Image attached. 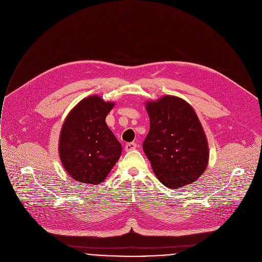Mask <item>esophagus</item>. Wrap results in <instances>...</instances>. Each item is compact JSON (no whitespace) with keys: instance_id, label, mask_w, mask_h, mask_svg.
<instances>
[{"instance_id":"esophagus-1","label":"esophagus","mask_w":262,"mask_h":262,"mask_svg":"<svg viewBox=\"0 0 262 262\" xmlns=\"http://www.w3.org/2000/svg\"><path fill=\"white\" fill-rule=\"evenodd\" d=\"M135 148H136V143H135V142H128V143H126V145H125L126 151H131V150H133V149H135Z\"/></svg>"}]
</instances>
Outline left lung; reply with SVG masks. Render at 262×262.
Listing matches in <instances>:
<instances>
[{
	"label": "left lung",
	"mask_w": 262,
	"mask_h": 262,
	"mask_svg": "<svg viewBox=\"0 0 262 262\" xmlns=\"http://www.w3.org/2000/svg\"><path fill=\"white\" fill-rule=\"evenodd\" d=\"M149 131L142 148L159 181L181 188L196 181L205 170L208 148L201 124L189 104L164 96L148 102Z\"/></svg>",
	"instance_id": "8db88e82"
}]
</instances>
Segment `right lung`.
<instances>
[{"mask_svg":"<svg viewBox=\"0 0 262 262\" xmlns=\"http://www.w3.org/2000/svg\"><path fill=\"white\" fill-rule=\"evenodd\" d=\"M114 105L91 96L80 101L64 122L60 158L67 172L79 183L103 182L122 154V144L105 122Z\"/></svg>","mask_w":262,"mask_h":262,"instance_id":"right-lung-1","label":"right lung"}]
</instances>
